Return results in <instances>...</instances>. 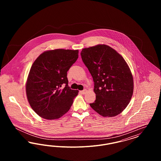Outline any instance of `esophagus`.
<instances>
[{"mask_svg":"<svg viewBox=\"0 0 161 161\" xmlns=\"http://www.w3.org/2000/svg\"><path fill=\"white\" fill-rule=\"evenodd\" d=\"M87 92V90L86 89H84L83 91H80V92L82 93V94H85Z\"/></svg>","mask_w":161,"mask_h":161,"instance_id":"obj_1","label":"esophagus"}]
</instances>
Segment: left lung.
Returning <instances> with one entry per match:
<instances>
[{
    "label": "left lung",
    "instance_id": "obj_1",
    "mask_svg": "<svg viewBox=\"0 0 161 161\" xmlns=\"http://www.w3.org/2000/svg\"><path fill=\"white\" fill-rule=\"evenodd\" d=\"M81 56L94 82L96 100L91 107L104 117L119 115L130 103L133 92V78L126 61L106 45L84 48Z\"/></svg>",
    "mask_w": 161,
    "mask_h": 161
}]
</instances>
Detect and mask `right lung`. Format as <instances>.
Wrapping results in <instances>:
<instances>
[{"label": "right lung", "mask_w": 161, "mask_h": 161, "mask_svg": "<svg viewBox=\"0 0 161 161\" xmlns=\"http://www.w3.org/2000/svg\"><path fill=\"white\" fill-rule=\"evenodd\" d=\"M78 57V50L57 49L43 53L33 63L26 92L31 108L40 117L55 119L69 111L78 91L70 89L67 72Z\"/></svg>", "instance_id": "add662e5"}]
</instances>
